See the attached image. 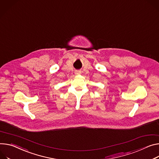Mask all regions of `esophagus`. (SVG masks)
Listing matches in <instances>:
<instances>
[{"mask_svg":"<svg viewBox=\"0 0 159 159\" xmlns=\"http://www.w3.org/2000/svg\"><path fill=\"white\" fill-rule=\"evenodd\" d=\"M75 75H79L81 74V71H75Z\"/></svg>","mask_w":159,"mask_h":159,"instance_id":"esophagus-1","label":"esophagus"}]
</instances>
